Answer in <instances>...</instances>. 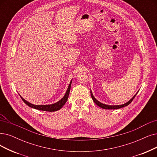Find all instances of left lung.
<instances>
[{"label": "left lung", "instance_id": "left-lung-1", "mask_svg": "<svg viewBox=\"0 0 157 157\" xmlns=\"http://www.w3.org/2000/svg\"><path fill=\"white\" fill-rule=\"evenodd\" d=\"M91 91V98H92L93 100L94 101V102H95L97 105H98L99 107L102 108L103 109H119V108H124V107H125V106H127L128 105H129L131 102L133 101V100L134 99V98L135 97V96L136 95V94H137V93H136V95L132 98H131L129 100V101H128L126 104H122V105H109L104 104H102L101 102H98V100L95 97H94V96L93 95V93H91V91Z\"/></svg>", "mask_w": 157, "mask_h": 157}]
</instances>
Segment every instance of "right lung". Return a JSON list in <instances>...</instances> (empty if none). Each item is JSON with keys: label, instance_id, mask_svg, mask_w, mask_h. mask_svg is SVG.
Here are the masks:
<instances>
[{"label": "right lung", "instance_id": "right-lung-1", "mask_svg": "<svg viewBox=\"0 0 157 157\" xmlns=\"http://www.w3.org/2000/svg\"><path fill=\"white\" fill-rule=\"evenodd\" d=\"M71 81L70 83V85L68 86V88L67 90V91L65 94V95L64 96V97L62 98L60 100H59V102H56L53 104H50V105H34L31 104L29 102H28V101H26V100H24L22 97H21V96H20L22 98V100L24 101V102L25 104H26L29 107L38 109V110H42V111H56L57 110H59L60 109H61L62 108L66 102H67V98L69 97V94H70V89H71Z\"/></svg>", "mask_w": 157, "mask_h": 157}]
</instances>
